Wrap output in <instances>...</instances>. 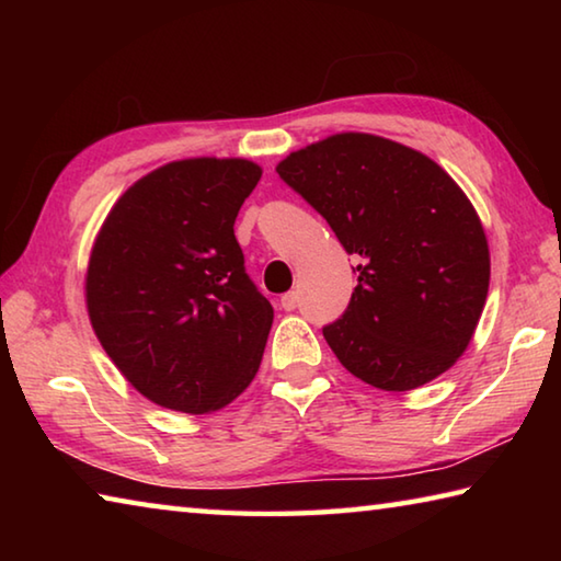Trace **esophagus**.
Listing matches in <instances>:
<instances>
[{
	"instance_id": "esophagus-1",
	"label": "esophagus",
	"mask_w": 561,
	"mask_h": 561,
	"mask_svg": "<svg viewBox=\"0 0 561 561\" xmlns=\"http://www.w3.org/2000/svg\"><path fill=\"white\" fill-rule=\"evenodd\" d=\"M282 309L284 311H294L299 307V294L297 291H287V294H282Z\"/></svg>"
}]
</instances>
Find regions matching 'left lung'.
Here are the masks:
<instances>
[{"mask_svg":"<svg viewBox=\"0 0 561 561\" xmlns=\"http://www.w3.org/2000/svg\"><path fill=\"white\" fill-rule=\"evenodd\" d=\"M277 173L360 257L344 317L324 327L341 366L396 393L448 371L490 287L488 237L460 185L421 150L351 130L294 150Z\"/></svg>","mask_w":561,"mask_h":561,"instance_id":"8db88e82","label":"left lung"}]
</instances>
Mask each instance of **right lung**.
<instances>
[{
	"mask_svg": "<svg viewBox=\"0 0 561 561\" xmlns=\"http://www.w3.org/2000/svg\"><path fill=\"white\" fill-rule=\"evenodd\" d=\"M260 178L244 158L173 160L136 180L93 240L83 284L93 334L160 408L220 411L260 371L274 309L234 237Z\"/></svg>",
	"mask_w": 561,
	"mask_h": 561,
	"instance_id": "add662e5",
	"label": "right lung"
}]
</instances>
